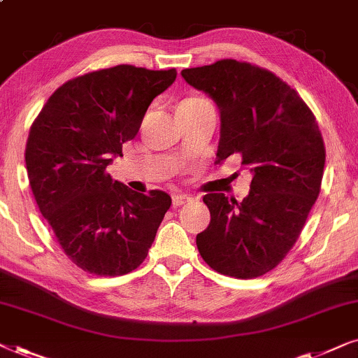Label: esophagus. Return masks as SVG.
Returning a JSON list of instances; mask_svg holds the SVG:
<instances>
[{"label":"esophagus","instance_id":"esophagus-1","mask_svg":"<svg viewBox=\"0 0 358 358\" xmlns=\"http://www.w3.org/2000/svg\"><path fill=\"white\" fill-rule=\"evenodd\" d=\"M189 202H192V197H189V195H184V194L173 195V205H174V207H180V205H185Z\"/></svg>","mask_w":358,"mask_h":358}]
</instances>
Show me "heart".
I'll use <instances>...</instances> for the list:
<instances>
[{
	"mask_svg": "<svg viewBox=\"0 0 358 358\" xmlns=\"http://www.w3.org/2000/svg\"><path fill=\"white\" fill-rule=\"evenodd\" d=\"M195 99H197V97H195Z\"/></svg>",
	"mask_w": 358,
	"mask_h": 358,
	"instance_id": "b5f03b06",
	"label": "heart"
}]
</instances>
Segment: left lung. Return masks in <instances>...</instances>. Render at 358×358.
Returning <instances> with one entry per match:
<instances>
[{"mask_svg":"<svg viewBox=\"0 0 358 358\" xmlns=\"http://www.w3.org/2000/svg\"><path fill=\"white\" fill-rule=\"evenodd\" d=\"M182 78L217 102L218 163L239 155L252 173L243 202L205 195L210 224L197 234L199 252L223 275L261 277L285 259L320 195L326 148L316 117L293 87L252 63L227 58Z\"/></svg>","mask_w":358,"mask_h":358,"instance_id":"8db88e82","label":"left lung"}]
</instances>
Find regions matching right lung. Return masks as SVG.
I'll list each match as a JSON object with an SVG mask.
<instances>
[{
	"label": "right lung",
	"mask_w": 358,
	"mask_h": 358,
	"mask_svg": "<svg viewBox=\"0 0 358 358\" xmlns=\"http://www.w3.org/2000/svg\"><path fill=\"white\" fill-rule=\"evenodd\" d=\"M178 71L117 65L76 76L48 97L29 130L27 178L71 262L119 277L148 256L171 197L112 180L107 166L134 140L151 101Z\"/></svg>",
	"instance_id": "obj_1"
}]
</instances>
